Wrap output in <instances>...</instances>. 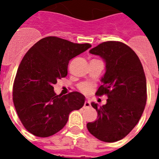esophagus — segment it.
<instances>
[{"instance_id":"obj_1","label":"esophagus","mask_w":159,"mask_h":159,"mask_svg":"<svg viewBox=\"0 0 159 159\" xmlns=\"http://www.w3.org/2000/svg\"><path fill=\"white\" fill-rule=\"evenodd\" d=\"M91 106V103H90L89 101H85L84 102V108H88Z\"/></svg>"}]
</instances>
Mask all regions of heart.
Wrapping results in <instances>:
<instances>
[{"instance_id": "b5f03b06", "label": "heart", "mask_w": 159, "mask_h": 159, "mask_svg": "<svg viewBox=\"0 0 159 159\" xmlns=\"http://www.w3.org/2000/svg\"><path fill=\"white\" fill-rule=\"evenodd\" d=\"M78 88H79V90H80V92H87L88 90H89L90 85L88 84H85V83H84V84H80Z\"/></svg>"}]
</instances>
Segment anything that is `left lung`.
<instances>
[{
  "instance_id": "left-lung-1",
  "label": "left lung",
  "mask_w": 159,
  "mask_h": 159,
  "mask_svg": "<svg viewBox=\"0 0 159 159\" xmlns=\"http://www.w3.org/2000/svg\"><path fill=\"white\" fill-rule=\"evenodd\" d=\"M106 63L102 85L97 95L106 94L107 103L99 107L92 102L98 119L87 124L88 131L106 143L121 140L136 126L147 102V80L140 60L127 44L107 41L89 51Z\"/></svg>"
}]
</instances>
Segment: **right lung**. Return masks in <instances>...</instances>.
Wrapping results in <instances>:
<instances>
[{
  "label": "right lung",
  "instance_id": "add662e5",
  "mask_svg": "<svg viewBox=\"0 0 159 159\" xmlns=\"http://www.w3.org/2000/svg\"><path fill=\"white\" fill-rule=\"evenodd\" d=\"M91 47L48 36L25 55L14 80L12 99L20 120L31 134L53 135L65 126L72 111L84 106V95L73 92L57 95L53 85L67 76L69 60Z\"/></svg>",
  "mask_w": 159,
  "mask_h": 159
}]
</instances>
